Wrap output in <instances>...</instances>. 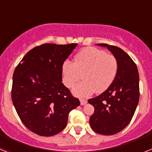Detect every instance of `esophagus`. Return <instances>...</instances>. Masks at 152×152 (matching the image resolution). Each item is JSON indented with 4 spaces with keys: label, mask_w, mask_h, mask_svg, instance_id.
I'll return each mask as SVG.
<instances>
[{
    "label": "esophagus",
    "mask_w": 152,
    "mask_h": 152,
    "mask_svg": "<svg viewBox=\"0 0 152 152\" xmlns=\"http://www.w3.org/2000/svg\"><path fill=\"white\" fill-rule=\"evenodd\" d=\"M80 105H85L86 103H87V100H84V99H80Z\"/></svg>",
    "instance_id": "esophagus-1"
}]
</instances>
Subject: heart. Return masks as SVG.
I'll use <instances>...</instances> for the list:
<instances>
[{
    "mask_svg": "<svg viewBox=\"0 0 152 152\" xmlns=\"http://www.w3.org/2000/svg\"><path fill=\"white\" fill-rule=\"evenodd\" d=\"M119 68L118 60L113 55L94 47L86 48L76 55L74 63L66 60L62 64V81L67 88L83 78L72 89L74 95L86 97L96 91L101 93L113 82Z\"/></svg>",
    "mask_w": 152,
    "mask_h": 152,
    "instance_id": "b5f03b06",
    "label": "heart"
}]
</instances>
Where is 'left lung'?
Returning <instances> with one entry per match:
<instances>
[{"mask_svg":"<svg viewBox=\"0 0 152 152\" xmlns=\"http://www.w3.org/2000/svg\"><path fill=\"white\" fill-rule=\"evenodd\" d=\"M107 47L117 58L119 68L113 82L103 93L88 100L94 107L90 125L95 132L105 135L116 134L131 121L139 100V76L136 64L122 49L108 44Z\"/></svg>","mask_w":152,"mask_h":152,"instance_id":"1","label":"left lung"}]
</instances>
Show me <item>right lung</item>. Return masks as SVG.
<instances>
[{"label":"right lung","instance_id":"obj_1","mask_svg":"<svg viewBox=\"0 0 152 152\" xmlns=\"http://www.w3.org/2000/svg\"><path fill=\"white\" fill-rule=\"evenodd\" d=\"M45 43L27 52L14 70L11 98L22 123L41 136H52L67 126L68 114L80 105L61 83V68L77 46Z\"/></svg>","mask_w":152,"mask_h":152}]
</instances>
